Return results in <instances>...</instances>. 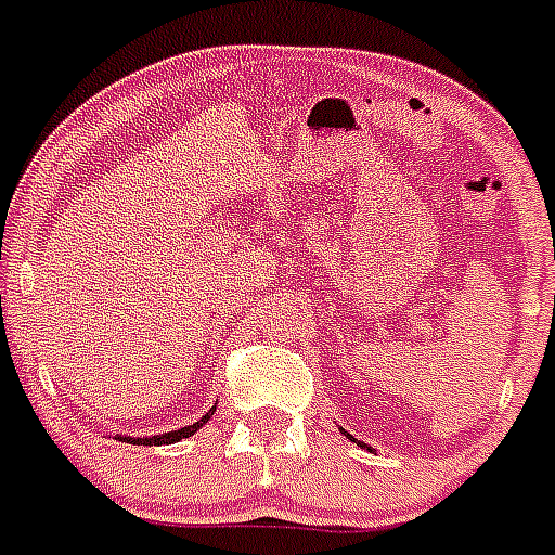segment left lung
<instances>
[{
  "mask_svg": "<svg viewBox=\"0 0 555 555\" xmlns=\"http://www.w3.org/2000/svg\"><path fill=\"white\" fill-rule=\"evenodd\" d=\"M347 436H350V434H347ZM350 439H352V436H350Z\"/></svg>",
  "mask_w": 555,
  "mask_h": 555,
  "instance_id": "1",
  "label": "left lung"
}]
</instances>
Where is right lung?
Instances as JSON below:
<instances>
[{
    "instance_id": "right-lung-1",
    "label": "right lung",
    "mask_w": 555,
    "mask_h": 555,
    "mask_svg": "<svg viewBox=\"0 0 555 555\" xmlns=\"http://www.w3.org/2000/svg\"><path fill=\"white\" fill-rule=\"evenodd\" d=\"M214 411H217V405L210 411H205L203 416H199L197 423L194 425H185V428H178V430H169V434H158V436H119V442H139V444H175L180 442V439H189V436L197 434L199 428H203L205 423H208L210 416H214Z\"/></svg>"
}]
</instances>
